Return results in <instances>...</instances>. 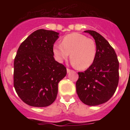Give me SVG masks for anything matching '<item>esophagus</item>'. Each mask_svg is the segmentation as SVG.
Returning a JSON list of instances; mask_svg holds the SVG:
<instances>
[{"label": "esophagus", "mask_w": 130, "mask_h": 130, "mask_svg": "<svg viewBox=\"0 0 130 130\" xmlns=\"http://www.w3.org/2000/svg\"><path fill=\"white\" fill-rule=\"evenodd\" d=\"M72 72V70H70V69H69V68H67V72L68 73H70V72Z\"/></svg>", "instance_id": "esophagus-1"}]
</instances>
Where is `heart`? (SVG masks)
<instances>
[{"mask_svg":"<svg viewBox=\"0 0 130 130\" xmlns=\"http://www.w3.org/2000/svg\"><path fill=\"white\" fill-rule=\"evenodd\" d=\"M53 54L59 62L70 58L73 66L79 70L90 67L94 61L96 45L94 41L79 33H72L65 36L61 44L55 43L53 47Z\"/></svg>","mask_w":130,"mask_h":130,"instance_id":"heart-1","label":"heart"}]
</instances>
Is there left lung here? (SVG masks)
Returning <instances> with one entry per match:
<instances>
[{
    "label": "left lung",
    "mask_w": 130,
    "mask_h": 130,
    "mask_svg": "<svg viewBox=\"0 0 130 130\" xmlns=\"http://www.w3.org/2000/svg\"><path fill=\"white\" fill-rule=\"evenodd\" d=\"M94 38L96 45L94 61L84 72H79L76 91L85 104L96 106L104 104L113 96L119 80V62L114 49L101 34L85 30Z\"/></svg>",
    "instance_id": "1"
}]
</instances>
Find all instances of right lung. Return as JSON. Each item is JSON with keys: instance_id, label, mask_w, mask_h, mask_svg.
Segmentation results:
<instances>
[{"instance_id": "add662e5", "label": "right lung", "mask_w": 130, "mask_h": 130, "mask_svg": "<svg viewBox=\"0 0 130 130\" xmlns=\"http://www.w3.org/2000/svg\"><path fill=\"white\" fill-rule=\"evenodd\" d=\"M59 33L39 29L20 45L14 59L13 85L27 105L43 107L52 104L66 68L54 58L53 44Z\"/></svg>"}]
</instances>
